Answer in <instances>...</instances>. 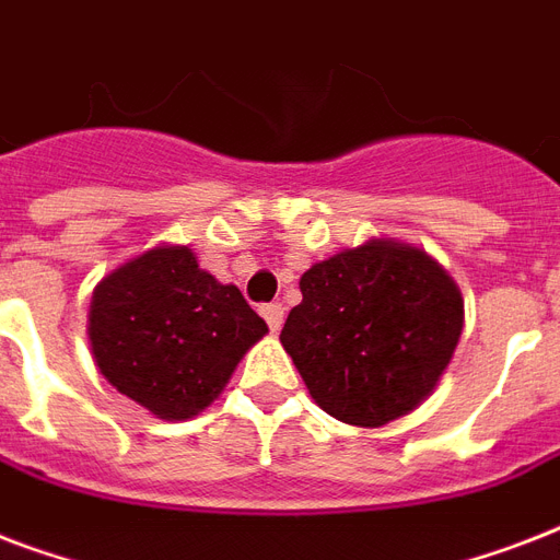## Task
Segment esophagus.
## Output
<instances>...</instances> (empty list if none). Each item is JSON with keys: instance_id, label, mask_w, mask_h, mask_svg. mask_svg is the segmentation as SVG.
Instances as JSON below:
<instances>
[{"instance_id": "esophagus-1", "label": "esophagus", "mask_w": 560, "mask_h": 560, "mask_svg": "<svg viewBox=\"0 0 560 560\" xmlns=\"http://www.w3.org/2000/svg\"><path fill=\"white\" fill-rule=\"evenodd\" d=\"M261 316L270 325V331H279L281 323H284V307L281 302H270V305H261Z\"/></svg>"}]
</instances>
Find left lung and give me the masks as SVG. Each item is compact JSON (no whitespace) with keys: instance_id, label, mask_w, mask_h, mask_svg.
<instances>
[{"instance_id":"left-lung-1","label":"left lung","mask_w":560,"mask_h":560,"mask_svg":"<svg viewBox=\"0 0 560 560\" xmlns=\"http://www.w3.org/2000/svg\"><path fill=\"white\" fill-rule=\"evenodd\" d=\"M299 290L279 340L311 398L346 424L381 427L412 412L435 389L465 323L456 281L395 241L314 264Z\"/></svg>"}]
</instances>
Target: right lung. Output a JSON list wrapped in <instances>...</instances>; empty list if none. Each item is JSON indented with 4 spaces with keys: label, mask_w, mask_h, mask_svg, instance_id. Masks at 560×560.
<instances>
[{
    "label": "right lung",
    "mask_w": 560,
    "mask_h": 560,
    "mask_svg": "<svg viewBox=\"0 0 560 560\" xmlns=\"http://www.w3.org/2000/svg\"><path fill=\"white\" fill-rule=\"evenodd\" d=\"M267 323L188 246H153L98 281L90 342L101 374L156 418H194L218 398Z\"/></svg>",
    "instance_id": "obj_1"
}]
</instances>
